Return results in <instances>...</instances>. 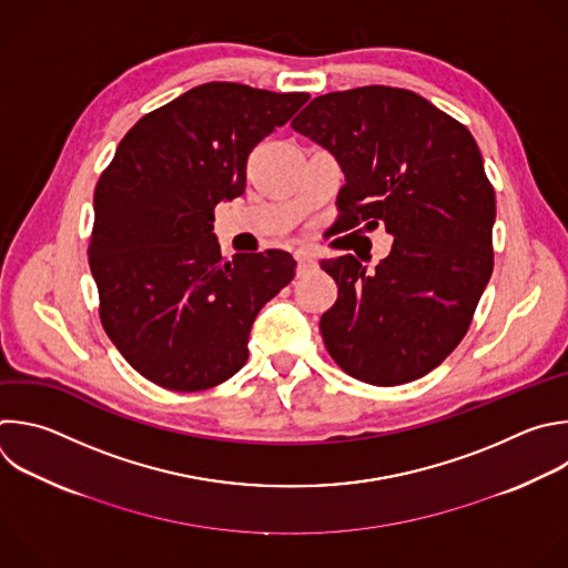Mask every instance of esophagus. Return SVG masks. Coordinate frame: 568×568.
I'll return each instance as SVG.
<instances>
[{
    "instance_id": "34e87169",
    "label": "esophagus",
    "mask_w": 568,
    "mask_h": 568,
    "mask_svg": "<svg viewBox=\"0 0 568 568\" xmlns=\"http://www.w3.org/2000/svg\"><path fill=\"white\" fill-rule=\"evenodd\" d=\"M294 258L298 263V274H305L307 270H314L316 267V254L310 252V250H298L294 252Z\"/></svg>"
}]
</instances>
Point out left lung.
Instances as JSON below:
<instances>
[{
  "mask_svg": "<svg viewBox=\"0 0 568 568\" xmlns=\"http://www.w3.org/2000/svg\"><path fill=\"white\" fill-rule=\"evenodd\" d=\"M292 129L345 173L329 230L386 225L395 236L372 274L352 254L321 261L338 285L323 343L363 384L415 382L466 336L493 274L495 189L479 146L426 98L384 84L318 95Z\"/></svg>",
  "mask_w": 568,
  "mask_h": 568,
  "instance_id": "1",
  "label": "left lung"
}]
</instances>
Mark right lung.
Masks as SVG:
<instances>
[{
	"label": "right lung",
	"instance_id": "add662e5",
	"mask_svg": "<svg viewBox=\"0 0 568 568\" xmlns=\"http://www.w3.org/2000/svg\"><path fill=\"white\" fill-rule=\"evenodd\" d=\"M307 93L207 82L142 115L95 184L89 265L100 321L151 384L199 393L247 361L261 307L296 274L283 250L221 256L214 210L245 192L252 149Z\"/></svg>",
	"mask_w": 568,
	"mask_h": 568
}]
</instances>
